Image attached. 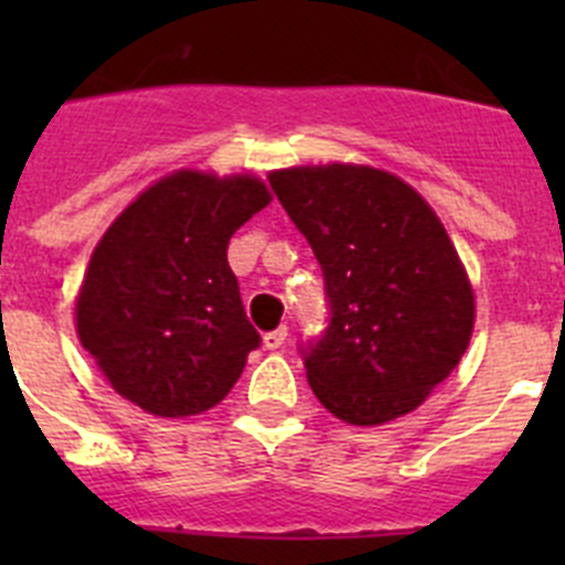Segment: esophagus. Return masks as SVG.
Listing matches in <instances>:
<instances>
[{
    "label": "esophagus",
    "instance_id": "obj_1",
    "mask_svg": "<svg viewBox=\"0 0 565 565\" xmlns=\"http://www.w3.org/2000/svg\"><path fill=\"white\" fill-rule=\"evenodd\" d=\"M288 339V328H277V331H268L266 337H263V344H266L268 351H277V348H282Z\"/></svg>",
    "mask_w": 565,
    "mask_h": 565
}]
</instances>
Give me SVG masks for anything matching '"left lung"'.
Returning <instances> with one entry per match:
<instances>
[{
	"mask_svg": "<svg viewBox=\"0 0 565 565\" xmlns=\"http://www.w3.org/2000/svg\"><path fill=\"white\" fill-rule=\"evenodd\" d=\"M268 183L326 277L331 319L302 351L313 396L359 427L416 411L461 362L476 326L447 228L416 189L382 169L294 167Z\"/></svg>",
	"mask_w": 565,
	"mask_h": 565,
	"instance_id": "8db88e82",
	"label": "left lung"
}]
</instances>
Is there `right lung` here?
<instances>
[{
  "label": "right lung",
  "mask_w": 565,
  "mask_h": 565,
  "mask_svg": "<svg viewBox=\"0 0 565 565\" xmlns=\"http://www.w3.org/2000/svg\"><path fill=\"white\" fill-rule=\"evenodd\" d=\"M271 203L252 174H167L115 217L89 257L76 331L118 396L163 418L221 404L259 348L226 248Z\"/></svg>",
  "instance_id": "right-lung-1"
}]
</instances>
